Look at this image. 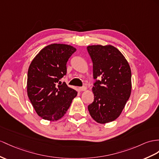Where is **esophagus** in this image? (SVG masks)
I'll return each instance as SVG.
<instances>
[{
  "label": "esophagus",
  "mask_w": 159,
  "mask_h": 159,
  "mask_svg": "<svg viewBox=\"0 0 159 159\" xmlns=\"http://www.w3.org/2000/svg\"><path fill=\"white\" fill-rule=\"evenodd\" d=\"M79 90L80 91H84L87 90V87H79Z\"/></svg>",
  "instance_id": "34e87169"
}]
</instances>
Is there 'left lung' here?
I'll return each mask as SVG.
<instances>
[{
    "instance_id": "obj_1",
    "label": "left lung",
    "mask_w": 159,
    "mask_h": 159,
    "mask_svg": "<svg viewBox=\"0 0 159 159\" xmlns=\"http://www.w3.org/2000/svg\"><path fill=\"white\" fill-rule=\"evenodd\" d=\"M93 78H100L92 88L94 101L88 106L92 118L104 124L116 120L132 91V72L124 55L111 45L88 46Z\"/></svg>"
}]
</instances>
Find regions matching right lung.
Segmentation results:
<instances>
[{"instance_id":"1","label":"right lung","mask_w":159,"mask_h":159,"mask_svg":"<svg viewBox=\"0 0 159 159\" xmlns=\"http://www.w3.org/2000/svg\"><path fill=\"white\" fill-rule=\"evenodd\" d=\"M76 49L63 43L43 48L31 61L27 72V92L42 118L57 121L70 107L77 91L60 79L66 74V63Z\"/></svg>"}]
</instances>
